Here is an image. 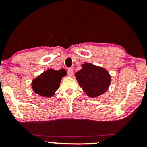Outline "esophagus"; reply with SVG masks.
<instances>
[{"instance_id":"esophagus-1","label":"esophagus","mask_w":147,"mask_h":147,"mask_svg":"<svg viewBox=\"0 0 147 147\" xmlns=\"http://www.w3.org/2000/svg\"><path fill=\"white\" fill-rule=\"evenodd\" d=\"M67 74L68 76H70V77H71V76L74 75V70L72 69L71 68H69V69L67 70Z\"/></svg>"}]
</instances>
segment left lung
Segmentation results:
<instances>
[{
    "label": "left lung",
    "instance_id": "left-lung-1",
    "mask_svg": "<svg viewBox=\"0 0 147 147\" xmlns=\"http://www.w3.org/2000/svg\"><path fill=\"white\" fill-rule=\"evenodd\" d=\"M75 76L80 87L90 98H96L105 93L112 80L106 69L90 63L82 64V69L76 72Z\"/></svg>",
    "mask_w": 147,
    "mask_h": 147
}]
</instances>
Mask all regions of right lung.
Listing matches in <instances>:
<instances>
[{
  "mask_svg": "<svg viewBox=\"0 0 147 147\" xmlns=\"http://www.w3.org/2000/svg\"><path fill=\"white\" fill-rule=\"evenodd\" d=\"M67 72L65 69H49L38 76L32 81V89L35 94L43 97L50 98L55 94L60 82Z\"/></svg>",
  "mask_w": 147,
  "mask_h": 147,
  "instance_id": "add662e5",
  "label": "right lung"
}]
</instances>
